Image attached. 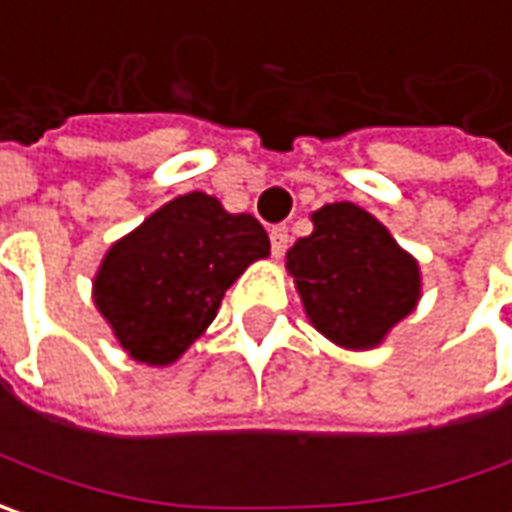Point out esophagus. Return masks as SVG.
I'll use <instances>...</instances> for the list:
<instances>
[{"mask_svg": "<svg viewBox=\"0 0 512 512\" xmlns=\"http://www.w3.org/2000/svg\"><path fill=\"white\" fill-rule=\"evenodd\" d=\"M287 245H290L287 227L285 225L270 227V250H273V256H276V259H279V256H285Z\"/></svg>", "mask_w": 512, "mask_h": 512, "instance_id": "1", "label": "esophagus"}]
</instances>
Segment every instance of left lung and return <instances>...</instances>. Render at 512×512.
<instances>
[{"label": "left lung", "mask_w": 512, "mask_h": 512, "mask_svg": "<svg viewBox=\"0 0 512 512\" xmlns=\"http://www.w3.org/2000/svg\"><path fill=\"white\" fill-rule=\"evenodd\" d=\"M310 219L313 233L287 250L310 325L347 350L382 344L422 296L419 262L353 202L319 207Z\"/></svg>", "instance_id": "1"}]
</instances>
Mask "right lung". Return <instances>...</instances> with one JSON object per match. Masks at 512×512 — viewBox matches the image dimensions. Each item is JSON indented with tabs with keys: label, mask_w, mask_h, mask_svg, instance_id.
I'll return each mask as SVG.
<instances>
[{
	"label": "right lung",
	"mask_w": 512,
	"mask_h": 512,
	"mask_svg": "<svg viewBox=\"0 0 512 512\" xmlns=\"http://www.w3.org/2000/svg\"><path fill=\"white\" fill-rule=\"evenodd\" d=\"M267 253L265 227L250 213H227L216 196L193 190L110 245L93 305L130 359L165 367L205 333L227 287Z\"/></svg>",
	"instance_id": "obj_1"
}]
</instances>
